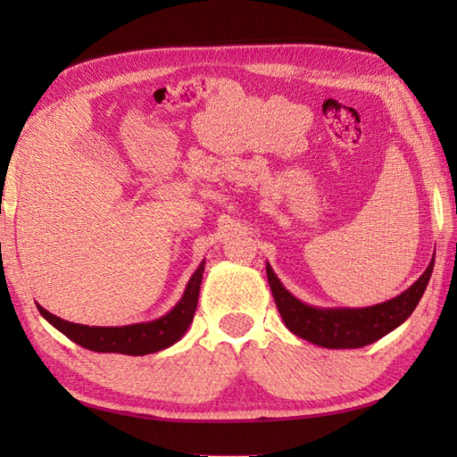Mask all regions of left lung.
Segmentation results:
<instances>
[{
	"label": "left lung",
	"instance_id": "8db88e82",
	"mask_svg": "<svg viewBox=\"0 0 457 457\" xmlns=\"http://www.w3.org/2000/svg\"><path fill=\"white\" fill-rule=\"evenodd\" d=\"M435 267L431 259L425 272L413 282L406 292L379 303V305L349 309V307H312L289 294L284 284L274 274L267 262V278L276 307L286 328L309 343L326 349H361L366 345L391 334L395 328L408 320V316L418 307Z\"/></svg>",
	"mask_w": 457,
	"mask_h": 457
}]
</instances>
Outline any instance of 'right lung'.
<instances>
[{"mask_svg":"<svg viewBox=\"0 0 457 457\" xmlns=\"http://www.w3.org/2000/svg\"><path fill=\"white\" fill-rule=\"evenodd\" d=\"M205 269V261L200 262V267L190 276V280L185 287L183 297L179 299L177 305L165 312L163 316L156 318L152 322H139L129 326H84L62 320V318L51 314L44 307H36L39 314L46 320L57 328L61 334L68 339L78 343L79 347L95 351V353H118V354H131V356H143L150 353H158L162 349H168L181 339L195 318L198 307V295H200V284Z\"/></svg>","mask_w":457,"mask_h":457,"instance_id":"1","label":"right lung"}]
</instances>
